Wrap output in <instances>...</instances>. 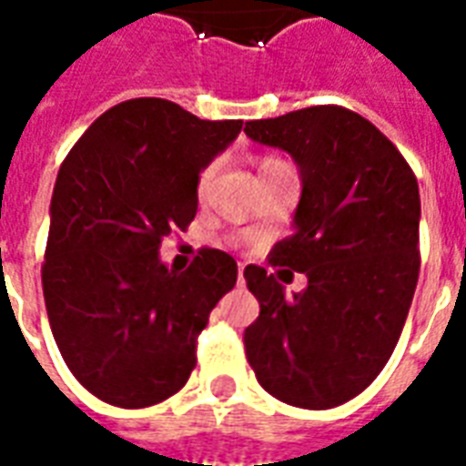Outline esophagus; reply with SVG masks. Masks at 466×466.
<instances>
[{
    "instance_id": "1",
    "label": "esophagus",
    "mask_w": 466,
    "mask_h": 466,
    "mask_svg": "<svg viewBox=\"0 0 466 466\" xmlns=\"http://www.w3.org/2000/svg\"><path fill=\"white\" fill-rule=\"evenodd\" d=\"M237 279H239V284H244V264H239V269H237Z\"/></svg>"
}]
</instances>
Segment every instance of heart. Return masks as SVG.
I'll return each instance as SVG.
<instances>
[{"instance_id":"obj_1","label":"heart","mask_w":466,"mask_h":466,"mask_svg":"<svg viewBox=\"0 0 466 466\" xmlns=\"http://www.w3.org/2000/svg\"><path fill=\"white\" fill-rule=\"evenodd\" d=\"M267 162H274V157H264L262 164H267ZM214 169H217V164L212 162V164H207L202 172H199V179H197V189H199V192H202L204 187H207V182H209V177L214 174Z\"/></svg>"}]
</instances>
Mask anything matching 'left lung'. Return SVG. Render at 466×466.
Wrapping results in <instances>:
<instances>
[{
    "instance_id": "obj_1",
    "label": "left lung",
    "mask_w": 466,
    "mask_h": 466,
    "mask_svg": "<svg viewBox=\"0 0 466 466\" xmlns=\"http://www.w3.org/2000/svg\"><path fill=\"white\" fill-rule=\"evenodd\" d=\"M244 132L299 164L297 229L274 244L269 264L307 274L289 299L264 267L244 269L259 302V317L244 329L247 361L279 401L329 410L367 390L400 342L420 277L417 177L347 106L254 119Z\"/></svg>"
}]
</instances>
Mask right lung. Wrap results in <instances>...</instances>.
Listing matches in <instances>:
<instances>
[{
  "label": "right lung",
  "instance_id": "1",
  "mask_svg": "<svg viewBox=\"0 0 466 466\" xmlns=\"http://www.w3.org/2000/svg\"><path fill=\"white\" fill-rule=\"evenodd\" d=\"M239 132L242 119L139 96L96 116L59 167L42 289L62 360L96 400L152 407L197 367V337L237 284V262L202 247L174 272L159 247L187 232L199 172Z\"/></svg>",
  "mask_w": 466,
  "mask_h": 466
}]
</instances>
